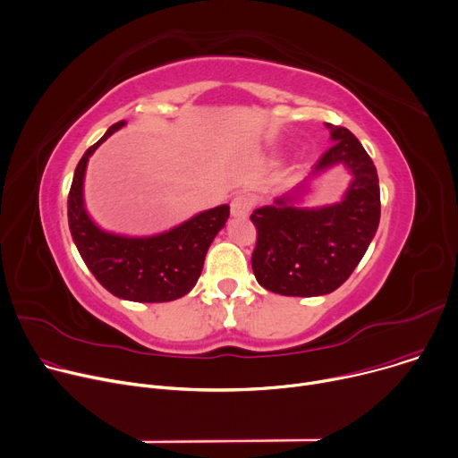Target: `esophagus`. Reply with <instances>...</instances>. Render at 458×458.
I'll use <instances>...</instances> for the list:
<instances>
[{"instance_id":"obj_1","label":"esophagus","mask_w":458,"mask_h":458,"mask_svg":"<svg viewBox=\"0 0 458 458\" xmlns=\"http://www.w3.org/2000/svg\"><path fill=\"white\" fill-rule=\"evenodd\" d=\"M253 207V201L246 194H238L231 199V214L234 218H246Z\"/></svg>"}]
</instances>
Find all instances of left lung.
<instances>
[{"label": "left lung", "instance_id": "1", "mask_svg": "<svg viewBox=\"0 0 458 458\" xmlns=\"http://www.w3.org/2000/svg\"><path fill=\"white\" fill-rule=\"evenodd\" d=\"M327 129L335 144L310 175L251 214L257 227L251 267L259 284L274 293L314 298L335 292L353 274L379 227L381 194L373 160L352 131L331 123ZM335 165L352 175L344 198L333 206L300 208L306 181Z\"/></svg>", "mask_w": 458, "mask_h": 458}]
</instances>
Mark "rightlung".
Wrapping results in <instances>:
<instances>
[{
  "label": "right lung",
  "mask_w": 458,
  "mask_h": 458,
  "mask_svg": "<svg viewBox=\"0 0 458 458\" xmlns=\"http://www.w3.org/2000/svg\"><path fill=\"white\" fill-rule=\"evenodd\" d=\"M123 125L125 122L111 125L81 157L68 194L70 233L92 276L116 298L139 303L174 301L196 286L212 240L229 218V205L203 210L170 231L151 236L101 229L85 207V172L92 153Z\"/></svg>",
  "instance_id": "obj_1"
}]
</instances>
